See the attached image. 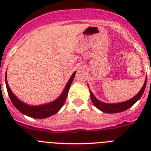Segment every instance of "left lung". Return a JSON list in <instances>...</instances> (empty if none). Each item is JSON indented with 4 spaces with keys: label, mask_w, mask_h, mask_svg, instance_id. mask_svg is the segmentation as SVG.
Wrapping results in <instances>:
<instances>
[{
    "label": "left lung",
    "mask_w": 151,
    "mask_h": 151,
    "mask_svg": "<svg viewBox=\"0 0 151 151\" xmlns=\"http://www.w3.org/2000/svg\"><path fill=\"white\" fill-rule=\"evenodd\" d=\"M146 83H147V78L146 79H145V82L143 85V87L141 88V89L140 90V91L138 92V94H136L134 97H133L132 98H131L130 100H129V101H124V102L117 103V104H107V103L102 102V101L97 100L95 97V96L93 94V93L90 91L91 100L92 103L94 104V106H95L98 110L104 112V113H120V112L125 111V110H128V109L130 108L131 106H132L133 105H134V104H135V103L137 102L140 98H141L142 94H143L144 91H145V90Z\"/></svg>",
    "instance_id": "left-lung-1"
}]
</instances>
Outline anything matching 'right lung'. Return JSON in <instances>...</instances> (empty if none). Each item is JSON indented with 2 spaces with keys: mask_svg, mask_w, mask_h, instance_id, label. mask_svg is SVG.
I'll return each mask as SVG.
<instances>
[{
  "mask_svg": "<svg viewBox=\"0 0 151 151\" xmlns=\"http://www.w3.org/2000/svg\"><path fill=\"white\" fill-rule=\"evenodd\" d=\"M76 73V72L73 73L71 77L69 78L66 85L64 88L62 94L57 97V99L54 100L52 102L47 103V104H45L38 105V106L29 105L27 104H25V103L19 99L17 96L14 95V94L12 92L11 89L10 88L9 85L7 83L6 72V75H5V83H6V90H7L8 95L10 97V101H12L13 104L14 105V106L17 108L19 111L22 113V114H24V115H26L29 117H32V118L45 119L54 115L63 106L64 103L66 101V97H67L69 88L71 86V84L73 82Z\"/></svg>",
  "mask_w": 151,
  "mask_h": 151,
  "instance_id": "obj_1",
  "label": "right lung"
}]
</instances>
